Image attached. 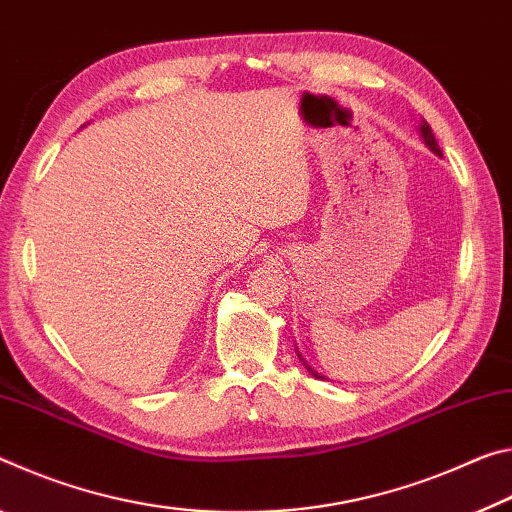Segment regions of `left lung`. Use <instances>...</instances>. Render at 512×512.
Listing matches in <instances>:
<instances>
[{
  "label": "left lung",
  "mask_w": 512,
  "mask_h": 512,
  "mask_svg": "<svg viewBox=\"0 0 512 512\" xmlns=\"http://www.w3.org/2000/svg\"><path fill=\"white\" fill-rule=\"evenodd\" d=\"M420 129H422V138H424V142H426V145H429V147L433 149V152L440 156V147H438V142H435V136H433V131H431V127H429V124H426V122H422V124H420ZM299 358H301V356H299ZM304 365H306V363H304ZM306 370H308V372H311V374L315 376V379H322V376H320V374H317L315 370H311V367H308V365H306Z\"/></svg>",
  "instance_id": "8db88e82"
}]
</instances>
